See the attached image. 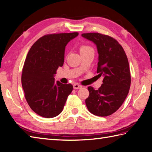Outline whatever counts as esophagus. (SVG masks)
<instances>
[{
	"mask_svg": "<svg viewBox=\"0 0 152 152\" xmlns=\"http://www.w3.org/2000/svg\"><path fill=\"white\" fill-rule=\"evenodd\" d=\"M73 87L74 89H81L82 88V86L78 84V83H74L73 85Z\"/></svg>",
	"mask_w": 152,
	"mask_h": 152,
	"instance_id": "esophagus-1",
	"label": "esophagus"
}]
</instances>
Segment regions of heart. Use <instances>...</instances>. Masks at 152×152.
Returning <instances> with one entry per match:
<instances>
[{"label":"heart","mask_w":152,"mask_h":152,"mask_svg":"<svg viewBox=\"0 0 152 152\" xmlns=\"http://www.w3.org/2000/svg\"><path fill=\"white\" fill-rule=\"evenodd\" d=\"M93 50V48L91 46H87V45H82V46L80 47V52H82V51H88V50Z\"/></svg>","instance_id":"obj_1"}]
</instances>
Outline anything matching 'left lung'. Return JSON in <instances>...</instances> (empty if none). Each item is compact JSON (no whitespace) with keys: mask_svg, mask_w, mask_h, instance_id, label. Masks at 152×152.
<instances>
[{"mask_svg":"<svg viewBox=\"0 0 152 152\" xmlns=\"http://www.w3.org/2000/svg\"><path fill=\"white\" fill-rule=\"evenodd\" d=\"M82 36L96 44L99 53L96 72L104 76L99 89L88 87L86 104L91 114L106 117L117 111L128 95L131 81L129 61L124 48L114 38L99 33Z\"/></svg>","mask_w":152,"mask_h":152,"instance_id":"obj_1","label":"left lung"}]
</instances>
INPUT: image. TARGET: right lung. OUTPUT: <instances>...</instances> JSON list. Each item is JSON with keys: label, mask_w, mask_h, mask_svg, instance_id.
Wrapping results in <instances>:
<instances>
[{"label": "right lung", "mask_w": 152, "mask_h": 152, "mask_svg": "<svg viewBox=\"0 0 152 152\" xmlns=\"http://www.w3.org/2000/svg\"><path fill=\"white\" fill-rule=\"evenodd\" d=\"M78 33L48 34L35 42L28 52L21 74L25 99L33 110L51 118L62 112L72 84L55 82L54 75L64 63V50Z\"/></svg>", "instance_id": "1"}]
</instances>
